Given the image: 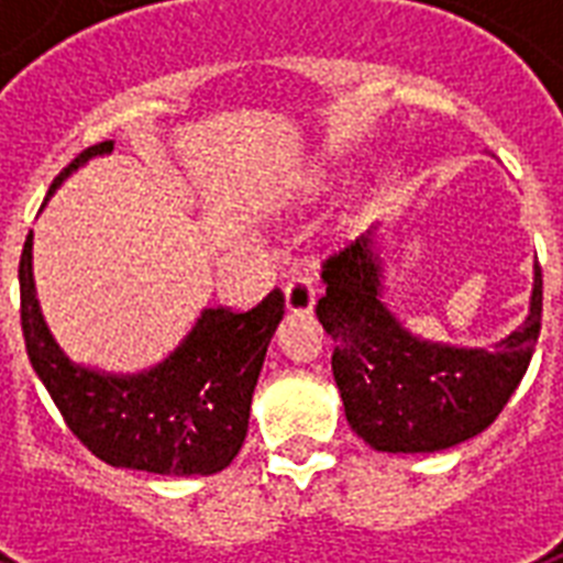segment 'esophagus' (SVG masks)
<instances>
[{
  "mask_svg": "<svg viewBox=\"0 0 563 563\" xmlns=\"http://www.w3.org/2000/svg\"><path fill=\"white\" fill-rule=\"evenodd\" d=\"M283 295H286V307H289V312H300V316H303V312H309L312 303H316V283H312L309 272L295 268V272L289 274L286 286H283Z\"/></svg>",
  "mask_w": 563,
  "mask_h": 563,
  "instance_id": "obj_1",
  "label": "esophagus"
}]
</instances>
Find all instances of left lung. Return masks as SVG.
<instances>
[{
  "label": "left lung",
  "mask_w": 563,
  "mask_h": 563,
  "mask_svg": "<svg viewBox=\"0 0 563 563\" xmlns=\"http://www.w3.org/2000/svg\"><path fill=\"white\" fill-rule=\"evenodd\" d=\"M316 316L335 342L333 376L353 432L383 453H435L488 429L532 362L543 274L534 263L523 327L494 351L420 342L379 300V256L365 233L321 265Z\"/></svg>",
  "instance_id": "left-lung-1"
}]
</instances>
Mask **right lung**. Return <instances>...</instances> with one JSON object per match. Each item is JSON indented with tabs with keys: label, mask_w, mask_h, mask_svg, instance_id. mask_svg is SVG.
I'll return each instance as SVG.
<instances>
[{
	"label": "right lung",
	"mask_w": 563,
	"mask_h": 563,
	"mask_svg": "<svg viewBox=\"0 0 563 563\" xmlns=\"http://www.w3.org/2000/svg\"><path fill=\"white\" fill-rule=\"evenodd\" d=\"M108 152H113L110 140L84 148L52 189L84 161ZM283 307V291L272 289L247 312L203 309L192 333L157 368L134 376L99 374L73 365L48 333L31 277V233L22 245L20 321L31 368L73 435L110 467L163 476L224 471L247 435L256 376Z\"/></svg>",
	"instance_id": "obj_1"
}]
</instances>
